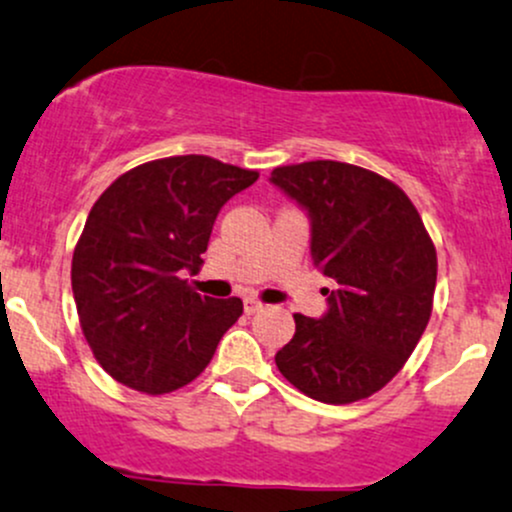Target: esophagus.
I'll use <instances>...</instances> for the list:
<instances>
[{
	"instance_id": "obj_1",
	"label": "esophagus",
	"mask_w": 512,
	"mask_h": 512,
	"mask_svg": "<svg viewBox=\"0 0 512 512\" xmlns=\"http://www.w3.org/2000/svg\"><path fill=\"white\" fill-rule=\"evenodd\" d=\"M261 302H258L256 298H244V312L246 315H256L258 310H261Z\"/></svg>"
}]
</instances>
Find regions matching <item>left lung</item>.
I'll list each match as a JSON object with an SVG mask.
<instances>
[{
	"label": "left lung",
	"instance_id": "1",
	"mask_svg": "<svg viewBox=\"0 0 512 512\" xmlns=\"http://www.w3.org/2000/svg\"><path fill=\"white\" fill-rule=\"evenodd\" d=\"M268 180L307 214L312 263L334 283L322 317L295 315L278 371L320 403L368 398L403 368L430 322L432 239L408 195L371 170L310 161Z\"/></svg>",
	"mask_w": 512,
	"mask_h": 512
}]
</instances>
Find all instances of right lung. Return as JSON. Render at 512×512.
<instances>
[{
  "mask_svg": "<svg viewBox=\"0 0 512 512\" xmlns=\"http://www.w3.org/2000/svg\"><path fill=\"white\" fill-rule=\"evenodd\" d=\"M256 180V170L210 156H173L102 192L75 246L73 295L87 344L114 381L161 395L210 364L244 305L195 293L180 276L200 271L219 210Z\"/></svg>",
  "mask_w": 512,
  "mask_h": 512,
  "instance_id": "add662e5",
  "label": "right lung"
}]
</instances>
